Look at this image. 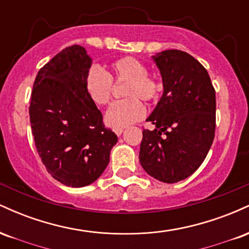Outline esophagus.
<instances>
[{
	"label": "esophagus",
	"instance_id": "34e87169",
	"mask_svg": "<svg viewBox=\"0 0 249 249\" xmlns=\"http://www.w3.org/2000/svg\"><path fill=\"white\" fill-rule=\"evenodd\" d=\"M123 132H124V130H123V128H116V130H115V133H116L118 137L121 136V134H122Z\"/></svg>",
	"mask_w": 249,
	"mask_h": 249
}]
</instances>
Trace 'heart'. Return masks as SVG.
Listing matches in <instances>:
<instances>
[{"label": "heart", "instance_id": "1", "mask_svg": "<svg viewBox=\"0 0 249 249\" xmlns=\"http://www.w3.org/2000/svg\"><path fill=\"white\" fill-rule=\"evenodd\" d=\"M147 71L144 62L131 56L111 63L107 73L96 67L89 70L85 77V90L89 98L99 107L107 105L112 99L113 82H126L123 90V96L126 99L115 103L105 115L108 126L123 128L141 121L145 113L141 101L153 103L160 97L164 90L162 82Z\"/></svg>", "mask_w": 249, "mask_h": 249}]
</instances>
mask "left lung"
<instances>
[{"mask_svg":"<svg viewBox=\"0 0 249 249\" xmlns=\"http://www.w3.org/2000/svg\"><path fill=\"white\" fill-rule=\"evenodd\" d=\"M164 93L146 122L139 151L142 168L159 181L173 184L196 172L215 134V90L207 70L190 53L165 50L153 56Z\"/></svg>","mask_w":249,"mask_h":249,"instance_id":"8db88e82","label":"left lung"}]
</instances>
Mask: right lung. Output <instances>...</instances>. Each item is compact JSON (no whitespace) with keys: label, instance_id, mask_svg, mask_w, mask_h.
Listing matches in <instances>:
<instances>
[{"label":"right lung","instance_id":"right-lung-1","mask_svg":"<svg viewBox=\"0 0 249 249\" xmlns=\"http://www.w3.org/2000/svg\"><path fill=\"white\" fill-rule=\"evenodd\" d=\"M90 67L84 48H65L39 69L31 92L30 124L39 158L53 178L71 187L98 179L118 141L85 90Z\"/></svg>","mask_w":249,"mask_h":249}]
</instances>
